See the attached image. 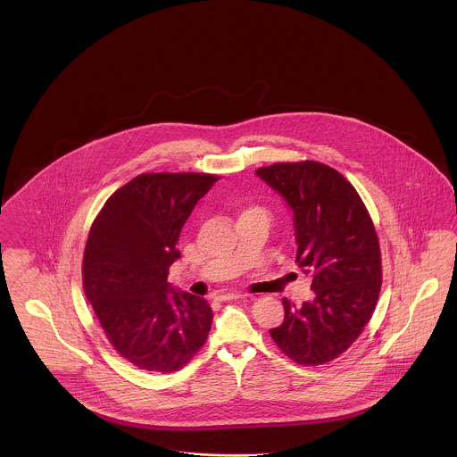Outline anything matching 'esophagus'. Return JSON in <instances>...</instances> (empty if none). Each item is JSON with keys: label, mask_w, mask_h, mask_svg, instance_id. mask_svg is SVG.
<instances>
[{"label": "esophagus", "mask_w": 457, "mask_h": 457, "mask_svg": "<svg viewBox=\"0 0 457 457\" xmlns=\"http://www.w3.org/2000/svg\"><path fill=\"white\" fill-rule=\"evenodd\" d=\"M243 297H246V294L243 293H229V294H220L216 297V301H220V303H224V301H233V299H243Z\"/></svg>", "instance_id": "obj_1"}]
</instances>
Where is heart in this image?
Returning a JSON list of instances; mask_svg holds the SVG:
<instances>
[{
    "label": "heart",
    "instance_id": "b5f03b06",
    "mask_svg": "<svg viewBox=\"0 0 457 457\" xmlns=\"http://www.w3.org/2000/svg\"><path fill=\"white\" fill-rule=\"evenodd\" d=\"M248 211H252V209H248Z\"/></svg>",
    "mask_w": 457,
    "mask_h": 457
}]
</instances>
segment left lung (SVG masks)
Here are the masks:
<instances>
[{"label":"left lung","mask_w":457,"mask_h":457,"mask_svg":"<svg viewBox=\"0 0 457 457\" xmlns=\"http://www.w3.org/2000/svg\"><path fill=\"white\" fill-rule=\"evenodd\" d=\"M293 212L295 262L311 275V301L284 299L277 347L301 365L327 364L362 333L381 291V252L357 190L318 162L277 163L255 171Z\"/></svg>","instance_id":"left-lung-1"}]
</instances>
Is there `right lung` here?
Segmentation results:
<instances>
[{
    "label": "right lung",
    "mask_w": 457,
    "mask_h": 457,
    "mask_svg": "<svg viewBox=\"0 0 457 457\" xmlns=\"http://www.w3.org/2000/svg\"><path fill=\"white\" fill-rule=\"evenodd\" d=\"M220 177L145 173L113 192L92 224L85 256L87 299L113 348L130 364L173 372L207 340L212 310L166 278L195 204Z\"/></svg>",
    "instance_id": "right-lung-1"
}]
</instances>
